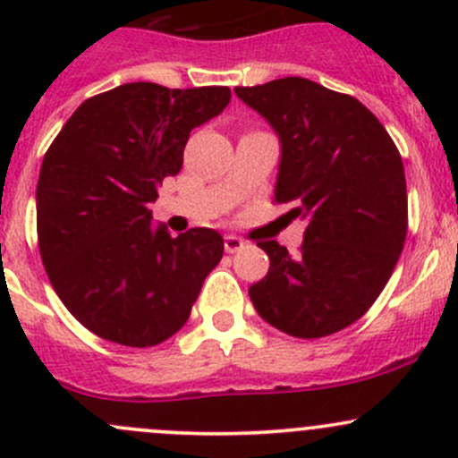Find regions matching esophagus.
<instances>
[{"mask_svg":"<svg viewBox=\"0 0 458 458\" xmlns=\"http://www.w3.org/2000/svg\"><path fill=\"white\" fill-rule=\"evenodd\" d=\"M224 248H225V252H230V255H233V252L242 250L243 242L239 237H234V234H228V237L224 239Z\"/></svg>","mask_w":458,"mask_h":458,"instance_id":"1","label":"esophagus"}]
</instances>
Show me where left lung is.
<instances>
[{"label":"left lung","mask_w":458,"mask_h":458,"mask_svg":"<svg viewBox=\"0 0 458 458\" xmlns=\"http://www.w3.org/2000/svg\"><path fill=\"white\" fill-rule=\"evenodd\" d=\"M234 92L279 135L275 201L308 224L297 255L276 242L257 243L270 270L248 290L252 306L290 336L335 335L370 310L403 250V161L354 97L303 77Z\"/></svg>","instance_id":"left-lung-1"}]
</instances>
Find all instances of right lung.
<instances>
[{
	"label": "right lung",
	"instance_id": "add662e5",
	"mask_svg": "<svg viewBox=\"0 0 458 458\" xmlns=\"http://www.w3.org/2000/svg\"><path fill=\"white\" fill-rule=\"evenodd\" d=\"M228 101V86L123 84L86 99L50 143L37 182L41 261L64 306L101 339H170L224 257L216 230L173 237L148 206L182 170L192 128Z\"/></svg>",
	"mask_w": 458,
	"mask_h": 458
}]
</instances>
